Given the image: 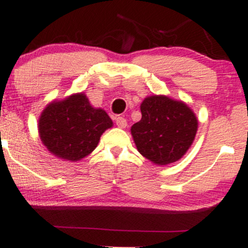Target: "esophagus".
<instances>
[{"label": "esophagus", "instance_id": "34e87169", "mask_svg": "<svg viewBox=\"0 0 248 248\" xmlns=\"http://www.w3.org/2000/svg\"><path fill=\"white\" fill-rule=\"evenodd\" d=\"M116 124L117 126L121 127V129H124V127H126L127 122L124 117H116Z\"/></svg>", "mask_w": 248, "mask_h": 248}]
</instances>
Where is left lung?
<instances>
[{
    "mask_svg": "<svg viewBox=\"0 0 248 248\" xmlns=\"http://www.w3.org/2000/svg\"><path fill=\"white\" fill-rule=\"evenodd\" d=\"M141 119L131 126L139 154L157 165L179 160L193 143L198 119L182 101L150 96L140 104Z\"/></svg>",
    "mask_w": 248,
    "mask_h": 248,
    "instance_id": "obj_1",
    "label": "left lung"
}]
</instances>
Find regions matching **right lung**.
<instances>
[{"label": "right lung", "mask_w": 248, "mask_h": 248, "mask_svg": "<svg viewBox=\"0 0 248 248\" xmlns=\"http://www.w3.org/2000/svg\"><path fill=\"white\" fill-rule=\"evenodd\" d=\"M112 121L103 109L90 104L84 93H75L46 105L38 119L42 143L58 158L77 161L98 145Z\"/></svg>", "instance_id": "right-lung-1"}]
</instances>
